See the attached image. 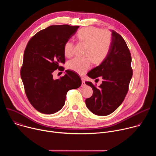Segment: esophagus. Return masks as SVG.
I'll use <instances>...</instances> for the list:
<instances>
[{
	"instance_id": "34e87169",
	"label": "esophagus",
	"mask_w": 156,
	"mask_h": 156,
	"mask_svg": "<svg viewBox=\"0 0 156 156\" xmlns=\"http://www.w3.org/2000/svg\"><path fill=\"white\" fill-rule=\"evenodd\" d=\"M81 81H82V84H81V86H85L86 83H85V81H84V78H81Z\"/></svg>"
}]
</instances>
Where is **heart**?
Returning a JSON list of instances; mask_svg holds the SVG:
<instances>
[{
  "label": "heart",
  "mask_w": 156,
  "mask_h": 156,
  "mask_svg": "<svg viewBox=\"0 0 156 156\" xmlns=\"http://www.w3.org/2000/svg\"><path fill=\"white\" fill-rule=\"evenodd\" d=\"M80 42L86 44L84 58L75 57L70 60L67 68L78 74L83 75L91 68L93 62L101 63L107 57L112 44V34L106 30L96 27H86L80 29L76 34ZM75 44L72 41H66L63 46L65 57L70 58L74 54Z\"/></svg>",
  "instance_id": "1"
}]
</instances>
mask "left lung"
Listing matches in <instances>:
<instances>
[{
	"mask_svg": "<svg viewBox=\"0 0 156 156\" xmlns=\"http://www.w3.org/2000/svg\"><path fill=\"white\" fill-rule=\"evenodd\" d=\"M112 32V44L107 57L87 73L93 79L102 78V83L97 87L91 82H85L93 90L92 96L86 99V105L91 112L101 116L112 114L121 105L133 75L131 57L126 43L119 33Z\"/></svg>",
	"mask_w": 156,
	"mask_h": 156,
	"instance_id": "1",
	"label": "left lung"
}]
</instances>
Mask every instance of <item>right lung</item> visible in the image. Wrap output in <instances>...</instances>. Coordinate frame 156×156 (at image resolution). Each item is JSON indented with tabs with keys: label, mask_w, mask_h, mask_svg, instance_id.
I'll list each match as a JSON object with an SVG mask.
<instances>
[{
	"label": "right lung",
	"mask_w": 156,
	"mask_h": 156,
	"mask_svg": "<svg viewBox=\"0 0 156 156\" xmlns=\"http://www.w3.org/2000/svg\"><path fill=\"white\" fill-rule=\"evenodd\" d=\"M78 26L52 25L41 30L28 41L20 75L31 104L39 112L52 114L64 105L66 93L79 87L80 76L72 70L55 80L53 72L65 62L63 46L75 34Z\"/></svg>",
	"instance_id": "right-lung-1"
}]
</instances>
